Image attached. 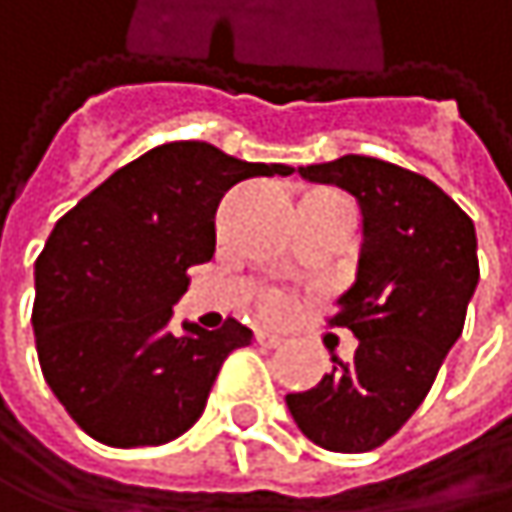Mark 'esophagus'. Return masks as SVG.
I'll use <instances>...</instances> for the list:
<instances>
[{"label": "esophagus", "instance_id": "obj_1", "mask_svg": "<svg viewBox=\"0 0 512 512\" xmlns=\"http://www.w3.org/2000/svg\"><path fill=\"white\" fill-rule=\"evenodd\" d=\"M255 341L260 347H266V350H275V347H281L284 344V338H278V335H272V332H266V329H260L255 335Z\"/></svg>", "mask_w": 512, "mask_h": 512}]
</instances>
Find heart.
I'll list each match as a JSON object with an SVG mask.
<instances>
[{
	"label": "heart",
	"mask_w": 512,
	"mask_h": 512,
	"mask_svg": "<svg viewBox=\"0 0 512 512\" xmlns=\"http://www.w3.org/2000/svg\"><path fill=\"white\" fill-rule=\"evenodd\" d=\"M287 308H290V302H287V296H281V293H272V296L263 299V311H266L269 317H281V314H287Z\"/></svg>",
	"instance_id": "1"
}]
</instances>
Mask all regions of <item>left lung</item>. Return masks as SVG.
I'll list each match as a JSON object with an SVG mask.
<instances>
[{
	"instance_id": "obj_1",
	"label": "left lung",
	"mask_w": 512,
	"mask_h": 512,
	"mask_svg": "<svg viewBox=\"0 0 512 512\" xmlns=\"http://www.w3.org/2000/svg\"><path fill=\"white\" fill-rule=\"evenodd\" d=\"M299 174L356 198L364 243L356 284L329 320L356 335V358H332V373L287 394V409L314 445L364 454L412 418L462 335L480 278L474 222L433 180L373 156Z\"/></svg>"
}]
</instances>
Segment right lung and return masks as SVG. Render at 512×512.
I'll return each instance as SVG.
<instances>
[{
  "label": "right lung",
  "mask_w": 512,
  "mask_h": 512,
  "mask_svg": "<svg viewBox=\"0 0 512 512\" xmlns=\"http://www.w3.org/2000/svg\"><path fill=\"white\" fill-rule=\"evenodd\" d=\"M293 174L210 142H165L118 168L52 228L35 263V347L67 415L109 448L165 445L204 412L252 329L183 320L186 269L216 252V207L246 177Z\"/></svg>",
  "instance_id": "add662e5"
}]
</instances>
